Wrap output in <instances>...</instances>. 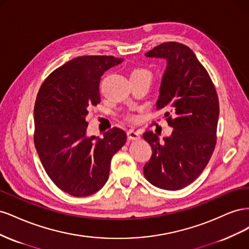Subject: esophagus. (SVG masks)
<instances>
[{"mask_svg":"<svg viewBox=\"0 0 249 249\" xmlns=\"http://www.w3.org/2000/svg\"><path fill=\"white\" fill-rule=\"evenodd\" d=\"M127 138L130 140H137L140 138V134L134 130H129L127 131Z\"/></svg>","mask_w":249,"mask_h":249,"instance_id":"34e87169","label":"esophagus"}]
</instances>
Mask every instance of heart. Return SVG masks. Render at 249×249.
<instances>
[{"instance_id": "obj_1", "label": "heart", "mask_w": 249, "mask_h": 249, "mask_svg": "<svg viewBox=\"0 0 249 249\" xmlns=\"http://www.w3.org/2000/svg\"><path fill=\"white\" fill-rule=\"evenodd\" d=\"M138 76H149L148 72L144 70H135L131 72V77L130 78H133V77H138Z\"/></svg>"}]
</instances>
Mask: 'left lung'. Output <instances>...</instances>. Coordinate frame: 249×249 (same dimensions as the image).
Returning a JSON list of instances; mask_svg holds the SVG:
<instances>
[{
  "instance_id": "1",
  "label": "left lung",
  "mask_w": 249,
  "mask_h": 249,
  "mask_svg": "<svg viewBox=\"0 0 249 249\" xmlns=\"http://www.w3.org/2000/svg\"><path fill=\"white\" fill-rule=\"evenodd\" d=\"M145 56L166 61L156 107L174 118H167L170 136L161 140L152 131L143 134L153 152L143 173L152 185L176 191L190 185L213 154L219 101L208 71L185 44L164 42Z\"/></svg>"
}]
</instances>
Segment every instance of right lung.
I'll list each match as a JSON object with an SVG mask.
<instances>
[{
	"label": "right lung",
	"instance_id": "right-lung-1",
	"mask_svg": "<svg viewBox=\"0 0 249 249\" xmlns=\"http://www.w3.org/2000/svg\"><path fill=\"white\" fill-rule=\"evenodd\" d=\"M124 61L112 56H82L53 71L41 85L34 107V143L54 184L72 196L99 191L109 178L112 157L126 141L113 127L100 139L88 136V110L101 102L105 71Z\"/></svg>",
	"mask_w": 249,
	"mask_h": 249
}]
</instances>
